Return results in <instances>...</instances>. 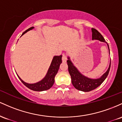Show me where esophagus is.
Returning a JSON list of instances; mask_svg holds the SVG:
<instances>
[{
  "label": "esophagus",
  "mask_w": 122,
  "mask_h": 122,
  "mask_svg": "<svg viewBox=\"0 0 122 122\" xmlns=\"http://www.w3.org/2000/svg\"><path fill=\"white\" fill-rule=\"evenodd\" d=\"M67 59L66 55H65V54L63 55V56H62V61H63V62H66Z\"/></svg>",
  "instance_id": "esophagus-1"
}]
</instances>
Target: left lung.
<instances>
[{
  "mask_svg": "<svg viewBox=\"0 0 122 122\" xmlns=\"http://www.w3.org/2000/svg\"><path fill=\"white\" fill-rule=\"evenodd\" d=\"M92 40H98L102 42H105V39L101 35L100 33L96 29H92ZM108 50L109 52V49L108 46ZM68 65V70L71 78L72 84L76 89L83 92H89L92 90L95 89L96 88L99 86L106 79L108 75L109 70L111 67V62L109 64V66L108 70L105 72L102 76V77L98 79H91L86 77L83 75H82L79 71L78 70L72 62L70 60L69 57H68V60L67 61Z\"/></svg>",
  "mask_w": 122,
  "mask_h": 122,
  "instance_id": "1",
  "label": "left lung"
}]
</instances>
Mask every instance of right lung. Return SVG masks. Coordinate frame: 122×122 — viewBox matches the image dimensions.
Listing matches in <instances>:
<instances>
[{
	"label": "right lung",
	"mask_w": 122,
	"mask_h": 122,
	"mask_svg": "<svg viewBox=\"0 0 122 122\" xmlns=\"http://www.w3.org/2000/svg\"><path fill=\"white\" fill-rule=\"evenodd\" d=\"M34 27H31V28H29L28 29H27L23 33L22 36L24 35L28 31L32 29ZM61 56H62L60 55L55 56L54 57L46 76H45L44 78L42 79L41 81L39 82L30 84V83L25 82L24 81H23L18 76L20 80L22 82L24 83L26 86L28 87L30 89L32 90V91L38 92L46 91V90L50 89L51 87L53 85H54L55 81V76L56 75L57 72L58 71L60 65L61 63V61H61Z\"/></svg>",
	"instance_id": "1"
}]
</instances>
